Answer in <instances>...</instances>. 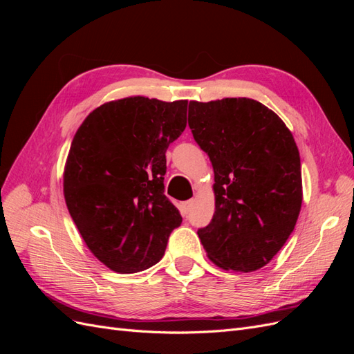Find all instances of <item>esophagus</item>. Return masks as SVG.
<instances>
[{
  "instance_id": "34e87169",
  "label": "esophagus",
  "mask_w": 354,
  "mask_h": 354,
  "mask_svg": "<svg viewBox=\"0 0 354 354\" xmlns=\"http://www.w3.org/2000/svg\"><path fill=\"white\" fill-rule=\"evenodd\" d=\"M192 203H194V201H192V199L185 201V202H181V203H180V212L183 214V216H186V214L190 211Z\"/></svg>"
}]
</instances>
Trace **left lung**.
Instances as JSON below:
<instances>
[{
	"instance_id": "8db88e82",
	"label": "left lung",
	"mask_w": 354,
	"mask_h": 354,
	"mask_svg": "<svg viewBox=\"0 0 354 354\" xmlns=\"http://www.w3.org/2000/svg\"><path fill=\"white\" fill-rule=\"evenodd\" d=\"M189 127L214 168L216 211L198 234L220 269L254 272L292 233L303 203L292 133L272 109L246 97L189 104Z\"/></svg>"
}]
</instances>
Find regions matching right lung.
Masks as SVG:
<instances>
[{
  "label": "right lung",
  "instance_id": "1",
  "mask_svg": "<svg viewBox=\"0 0 354 354\" xmlns=\"http://www.w3.org/2000/svg\"><path fill=\"white\" fill-rule=\"evenodd\" d=\"M186 115L187 100L131 95L95 108L73 136L63 171L66 207L87 248L116 273L156 264L181 224L164 176Z\"/></svg>",
  "mask_w": 354,
  "mask_h": 354
}]
</instances>
